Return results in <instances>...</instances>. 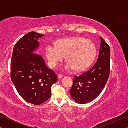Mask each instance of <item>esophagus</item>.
Wrapping results in <instances>:
<instances>
[{"instance_id": "34e87169", "label": "esophagus", "mask_w": 128, "mask_h": 128, "mask_svg": "<svg viewBox=\"0 0 128 128\" xmlns=\"http://www.w3.org/2000/svg\"><path fill=\"white\" fill-rule=\"evenodd\" d=\"M63 75H62V74H58V79H61V78H62V77H63Z\"/></svg>"}]
</instances>
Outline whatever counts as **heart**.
I'll return each mask as SVG.
<instances>
[{"mask_svg":"<svg viewBox=\"0 0 128 128\" xmlns=\"http://www.w3.org/2000/svg\"><path fill=\"white\" fill-rule=\"evenodd\" d=\"M49 66L56 67L66 56V69L74 68L76 71L84 70L92 63L96 54L94 43L84 37H76L58 40L56 46L49 45L45 49Z\"/></svg>","mask_w":128,"mask_h":128,"instance_id":"heart-1","label":"heart"}]
</instances>
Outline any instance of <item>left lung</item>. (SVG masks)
Masks as SVG:
<instances>
[{
	"label": "left lung",
	"mask_w": 128,
	"mask_h": 128,
	"mask_svg": "<svg viewBox=\"0 0 128 128\" xmlns=\"http://www.w3.org/2000/svg\"><path fill=\"white\" fill-rule=\"evenodd\" d=\"M110 49L100 37L98 58L88 70L75 76L70 94L76 102L84 104L96 98L105 86L110 69Z\"/></svg>",
	"instance_id": "obj_1"
}]
</instances>
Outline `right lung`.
Listing matches in <instances>:
<instances>
[{
	"label": "right lung",
	"mask_w": 128,
	"mask_h": 128,
	"mask_svg": "<svg viewBox=\"0 0 128 128\" xmlns=\"http://www.w3.org/2000/svg\"><path fill=\"white\" fill-rule=\"evenodd\" d=\"M43 34L31 32L15 44L11 60V79L23 99L38 105L51 96V87L58 76L44 58L32 52L38 48L37 40Z\"/></svg>",
	"instance_id": "1"
}]
</instances>
